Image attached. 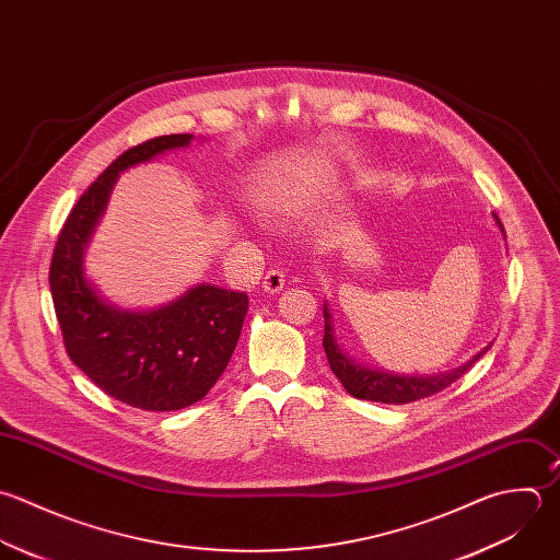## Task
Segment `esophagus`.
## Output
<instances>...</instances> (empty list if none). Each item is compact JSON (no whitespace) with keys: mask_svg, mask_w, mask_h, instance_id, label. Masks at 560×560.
Here are the masks:
<instances>
[{"mask_svg":"<svg viewBox=\"0 0 560 560\" xmlns=\"http://www.w3.org/2000/svg\"><path fill=\"white\" fill-rule=\"evenodd\" d=\"M283 285H285V272H283V270H279V268L268 270V272H266V277H264V281H261V288H264L268 294H277V292H281V290H283Z\"/></svg>","mask_w":560,"mask_h":560,"instance_id":"34e87169","label":"esophagus"}]
</instances>
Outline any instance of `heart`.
Segmentation results:
<instances>
[{"label":"heart","mask_w":560,"mask_h":560,"mask_svg":"<svg viewBox=\"0 0 560 560\" xmlns=\"http://www.w3.org/2000/svg\"><path fill=\"white\" fill-rule=\"evenodd\" d=\"M294 205H296L294 202V191H288V189H272V191H266L257 198L259 211L266 218H272V220L290 213Z\"/></svg>","instance_id":"heart-1"}]
</instances>
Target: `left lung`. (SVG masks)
<instances>
[{
    "instance_id": "1",
    "label": "left lung",
    "mask_w": 560,
    "mask_h": 560,
    "mask_svg": "<svg viewBox=\"0 0 560 560\" xmlns=\"http://www.w3.org/2000/svg\"><path fill=\"white\" fill-rule=\"evenodd\" d=\"M498 226L504 233V226L500 222V218L495 215ZM506 237V233H504ZM323 316H325V338H323V347L329 360V366L334 371V375L342 382V386L347 388L349 395H353L355 399H366V401H380V404H410L430 395H436L441 390H445L447 386H452L456 380H460V375H465L471 364H476L489 349H482L478 355H474L467 364L450 371V373H439V375H397V373H386V371H377V369H369L358 364L353 358H349L338 340H336V329H334V316L329 312V305H323Z\"/></svg>"
}]
</instances>
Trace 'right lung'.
<instances>
[{
  "mask_svg": "<svg viewBox=\"0 0 560 560\" xmlns=\"http://www.w3.org/2000/svg\"><path fill=\"white\" fill-rule=\"evenodd\" d=\"M194 135H163L119 154L80 196L54 246L49 288L71 362L108 397L148 412L200 401L224 373L248 312L246 292L200 283L145 312L108 303L84 272V253L119 174Z\"/></svg>",
  "mask_w": 560,
  "mask_h": 560,
  "instance_id": "1",
  "label": "right lung"
}]
</instances>
